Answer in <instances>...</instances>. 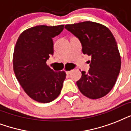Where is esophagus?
I'll list each match as a JSON object with an SVG mask.
<instances>
[{
	"label": "esophagus",
	"mask_w": 131,
	"mask_h": 131,
	"mask_svg": "<svg viewBox=\"0 0 131 131\" xmlns=\"http://www.w3.org/2000/svg\"><path fill=\"white\" fill-rule=\"evenodd\" d=\"M71 72H72V70H68V71H67V72H66V74H70Z\"/></svg>",
	"instance_id": "34e87169"
}]
</instances>
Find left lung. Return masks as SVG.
<instances>
[{"instance_id": "1", "label": "left lung", "mask_w": 131, "mask_h": 131, "mask_svg": "<svg viewBox=\"0 0 131 131\" xmlns=\"http://www.w3.org/2000/svg\"><path fill=\"white\" fill-rule=\"evenodd\" d=\"M65 29L79 39L83 54L92 57L88 73L82 71L77 81L80 92L88 98L106 96L115 85L121 68L117 43L108 28L96 22L67 24Z\"/></svg>"}]
</instances>
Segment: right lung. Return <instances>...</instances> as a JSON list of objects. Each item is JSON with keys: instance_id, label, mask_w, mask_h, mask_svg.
<instances>
[{"instance_id": "right-lung-1", "label": "right lung", "mask_w": 131, "mask_h": 131, "mask_svg": "<svg viewBox=\"0 0 131 131\" xmlns=\"http://www.w3.org/2000/svg\"><path fill=\"white\" fill-rule=\"evenodd\" d=\"M64 25H39L23 31L14 48V73L27 95L35 101L47 103L60 94L66 74L54 72L46 65L53 55L52 38L59 35Z\"/></svg>"}]
</instances>
